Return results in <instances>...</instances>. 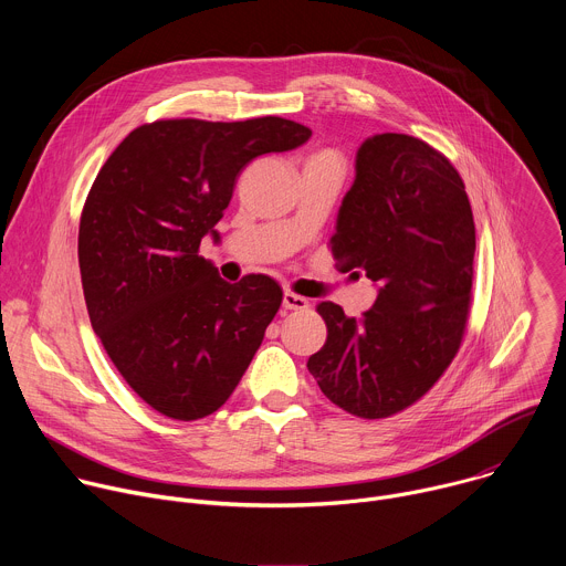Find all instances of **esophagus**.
Here are the masks:
<instances>
[{
  "instance_id": "1",
  "label": "esophagus",
  "mask_w": 566,
  "mask_h": 566,
  "mask_svg": "<svg viewBox=\"0 0 566 566\" xmlns=\"http://www.w3.org/2000/svg\"><path fill=\"white\" fill-rule=\"evenodd\" d=\"M282 304H284V308H291V311H304V308H308V300L302 297V295H295V293H291V291L284 293Z\"/></svg>"
}]
</instances>
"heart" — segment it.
<instances>
[{
	"mask_svg": "<svg viewBox=\"0 0 566 566\" xmlns=\"http://www.w3.org/2000/svg\"><path fill=\"white\" fill-rule=\"evenodd\" d=\"M311 158H329V160H338V156H336L334 151H329V149H327V151H317V154H315V156H311ZM338 164H340V160H338Z\"/></svg>",
	"mask_w": 566,
	"mask_h": 566,
	"instance_id": "heart-1",
	"label": "heart"
}]
</instances>
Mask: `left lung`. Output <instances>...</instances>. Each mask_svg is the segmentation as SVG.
<instances>
[{"label":"left lung","mask_w":566,"mask_h":566,"mask_svg":"<svg viewBox=\"0 0 566 566\" xmlns=\"http://www.w3.org/2000/svg\"><path fill=\"white\" fill-rule=\"evenodd\" d=\"M329 247L343 273L378 284V297L358 319L319 302L327 343L306 367L345 412L387 419L432 389L465 334L474 221L459 172L421 138H367Z\"/></svg>","instance_id":"1"}]
</instances>
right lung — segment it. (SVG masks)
Listing matches in <instances>:
<instances>
[{
    "mask_svg": "<svg viewBox=\"0 0 566 566\" xmlns=\"http://www.w3.org/2000/svg\"><path fill=\"white\" fill-rule=\"evenodd\" d=\"M280 116L168 118L136 127L101 168L77 232L92 327L151 410L177 421L217 412L249 369L282 304L269 275L219 277L201 239L253 158L306 143Z\"/></svg>",
    "mask_w": 566,
    "mask_h": 566,
    "instance_id": "add662e5",
    "label": "right lung"
}]
</instances>
